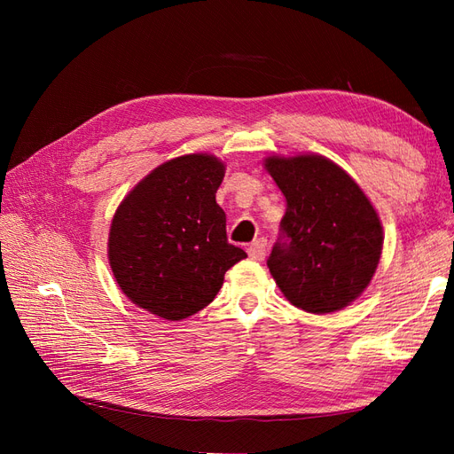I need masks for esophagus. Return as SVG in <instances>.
I'll return each mask as SVG.
<instances>
[{"mask_svg":"<svg viewBox=\"0 0 454 454\" xmlns=\"http://www.w3.org/2000/svg\"><path fill=\"white\" fill-rule=\"evenodd\" d=\"M248 255L255 261H263L267 255V240L265 239H259L254 244H250L248 248Z\"/></svg>","mask_w":454,"mask_h":454,"instance_id":"esophagus-1","label":"esophagus"}]
</instances>
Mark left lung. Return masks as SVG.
<instances>
[{"instance_id":"8db88e82","label":"left lung","mask_w":454,"mask_h":454,"mask_svg":"<svg viewBox=\"0 0 454 454\" xmlns=\"http://www.w3.org/2000/svg\"><path fill=\"white\" fill-rule=\"evenodd\" d=\"M286 199L287 240L267 261L274 282L297 309L332 314L358 299L379 267L384 232L362 187L318 153L263 159Z\"/></svg>"}]
</instances>
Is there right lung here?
I'll list each match as a JSON object with an SVG mask.
<instances>
[{
  "instance_id": "obj_1",
  "label": "right lung",
  "mask_w": 454,
  "mask_h": 454,
  "mask_svg": "<svg viewBox=\"0 0 454 454\" xmlns=\"http://www.w3.org/2000/svg\"><path fill=\"white\" fill-rule=\"evenodd\" d=\"M225 162L210 153L170 159L136 184L117 206L107 259L134 305L177 322L210 305L225 272L246 257L227 242L215 191Z\"/></svg>"
}]
</instances>
